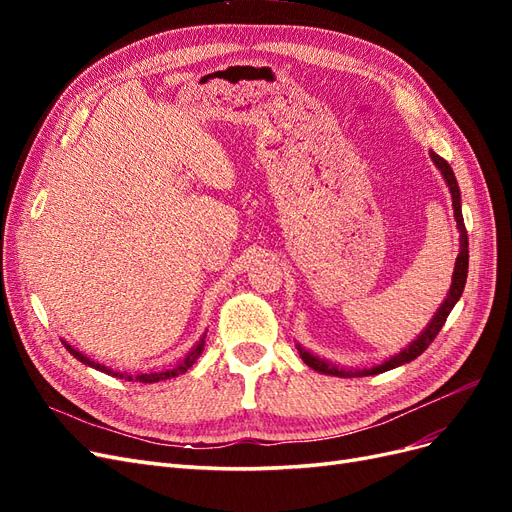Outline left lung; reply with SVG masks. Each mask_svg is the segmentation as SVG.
Returning <instances> with one entry per match:
<instances>
[{
    "mask_svg": "<svg viewBox=\"0 0 512 512\" xmlns=\"http://www.w3.org/2000/svg\"><path fill=\"white\" fill-rule=\"evenodd\" d=\"M429 156H431L433 164H436V168L442 173L448 192H451L453 209H455V222H457V230H459V256L455 260L453 282H451V288H448V292H446V299L442 301L436 316L429 320V324L423 329L421 335H418L416 339H412V342L404 350L393 354L391 359H386L384 363L374 365V367H369V369H346V367H339V365H335V363H331L327 359H320V356H316L314 352H309L301 344H297V350L301 354V359L305 361V365H309L314 371H318V374L337 376V378L376 376V374H382V371H389V369H395L399 365H406V363L414 361L416 356H421L429 348V344L433 342V339H436V335L444 327L448 314H451V309L461 299L463 288H466V280H468V258H470V252H468V232H466V224H463V215H461V192H459V185H457V179H455V173H453L451 164H448L444 158H440L436 151H429Z\"/></svg>",
    "mask_w": 512,
    "mask_h": 512,
    "instance_id": "1",
    "label": "left lung"
}]
</instances>
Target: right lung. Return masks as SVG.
<instances>
[{
  "label": "right lung",
  "instance_id": "add662e5",
  "mask_svg": "<svg viewBox=\"0 0 512 512\" xmlns=\"http://www.w3.org/2000/svg\"><path fill=\"white\" fill-rule=\"evenodd\" d=\"M205 337H207V333H203V337L198 339V342L192 346V350L183 356V359L175 365V367H170V369H164V371H151V374H136V376H130V374H121V371H113L111 367H106V365H102V363H96V361H91L87 354H83V352H79L76 348H72L68 342H64V346H66V350L74 356V359H79L83 365H89V367H94V369H98V371H104V374H108V376H113V378H119V380H136V382H145V384H153V382H162V380H170V378H177V376H181V374H185V371H188L194 363H196V359L200 354H203V350H205Z\"/></svg>",
  "mask_w": 512,
  "mask_h": 512
}]
</instances>
